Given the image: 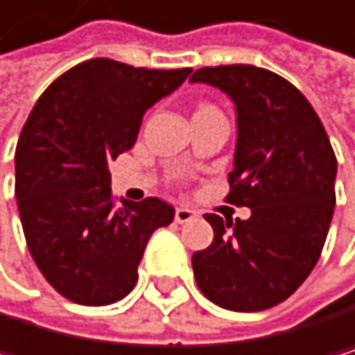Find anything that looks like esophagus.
I'll return each mask as SVG.
<instances>
[{
    "label": "esophagus",
    "mask_w": 355,
    "mask_h": 355,
    "mask_svg": "<svg viewBox=\"0 0 355 355\" xmlns=\"http://www.w3.org/2000/svg\"><path fill=\"white\" fill-rule=\"evenodd\" d=\"M193 217H196V213L191 209H187V207H179V209H176V213H174V219L179 221V223H187Z\"/></svg>",
    "instance_id": "esophagus-1"
}]
</instances>
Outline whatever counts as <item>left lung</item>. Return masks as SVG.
<instances>
[{
	"label": "left lung",
	"mask_w": 355,
	"mask_h": 355,
	"mask_svg": "<svg viewBox=\"0 0 355 355\" xmlns=\"http://www.w3.org/2000/svg\"><path fill=\"white\" fill-rule=\"evenodd\" d=\"M204 83L234 102L236 148L227 200L249 219L204 215L211 247L191 257L200 292L230 311H264L311 275L334 213L336 157L320 116L279 74L255 65L202 67Z\"/></svg>",
	"instance_id": "left-lung-1"
}]
</instances>
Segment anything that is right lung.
<instances>
[{
    "instance_id": "obj_1",
    "label": "right lung",
    "mask_w": 355,
    "mask_h": 355,
    "mask_svg": "<svg viewBox=\"0 0 355 355\" xmlns=\"http://www.w3.org/2000/svg\"><path fill=\"white\" fill-rule=\"evenodd\" d=\"M189 72L91 59L35 102L17 144L19 215L33 262L67 300L125 298L148 239L172 223L174 209L159 198L114 207L108 164L134 146L144 112Z\"/></svg>"
}]
</instances>
